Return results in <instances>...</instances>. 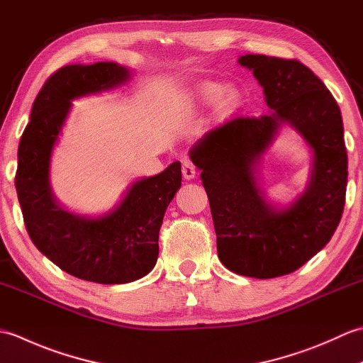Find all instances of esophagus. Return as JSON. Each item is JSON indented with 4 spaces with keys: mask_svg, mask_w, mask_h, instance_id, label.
Wrapping results in <instances>:
<instances>
[{
    "mask_svg": "<svg viewBox=\"0 0 363 363\" xmlns=\"http://www.w3.org/2000/svg\"><path fill=\"white\" fill-rule=\"evenodd\" d=\"M182 176L186 177V179H194L196 176V168L194 165V162L190 159H184L182 160Z\"/></svg>",
    "mask_w": 363,
    "mask_h": 363,
    "instance_id": "obj_1",
    "label": "esophagus"
}]
</instances>
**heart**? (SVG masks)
Returning <instances> with one entry per match:
<instances>
[{"instance_id": "1", "label": "heart", "mask_w": 363, "mask_h": 363, "mask_svg": "<svg viewBox=\"0 0 363 363\" xmlns=\"http://www.w3.org/2000/svg\"><path fill=\"white\" fill-rule=\"evenodd\" d=\"M220 90L221 89L217 86H209V87H206V95L209 98H217L220 95ZM228 101H233V96H229Z\"/></svg>"}]
</instances>
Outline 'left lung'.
I'll return each instance as SVG.
<instances>
[{"instance_id": "left-lung-1", "label": "left lung", "mask_w": 363, "mask_h": 363, "mask_svg": "<svg viewBox=\"0 0 363 363\" xmlns=\"http://www.w3.org/2000/svg\"><path fill=\"white\" fill-rule=\"evenodd\" d=\"M240 65L264 87L272 113L235 117L199 138L190 151L209 198L218 259L230 272L269 279L290 274L325 248L340 223L348 156L335 98L296 59L246 54ZM282 122L314 148L310 187L277 213L261 196L253 169Z\"/></svg>"}]
</instances>
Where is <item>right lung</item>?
<instances>
[{
    "mask_svg": "<svg viewBox=\"0 0 363 363\" xmlns=\"http://www.w3.org/2000/svg\"><path fill=\"white\" fill-rule=\"evenodd\" d=\"M129 72L112 62L65 65L38 91L18 146L15 189L30 240L68 274L98 284H126L154 268L159 230L167 207L181 187V164L130 186L117 209L101 218H84L56 204L48 168L54 142L72 99L111 89Z\"/></svg>",
    "mask_w": 363,
    "mask_h": 363,
    "instance_id": "add662e5",
    "label": "right lung"
}]
</instances>
